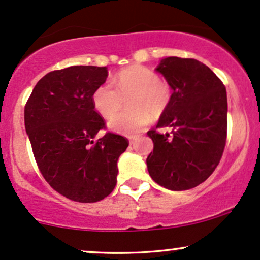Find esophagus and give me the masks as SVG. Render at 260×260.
Returning <instances> with one entry per match:
<instances>
[{"label":"esophagus","mask_w":260,"mask_h":260,"mask_svg":"<svg viewBox=\"0 0 260 260\" xmlns=\"http://www.w3.org/2000/svg\"><path fill=\"white\" fill-rule=\"evenodd\" d=\"M139 139V136L137 135H133V136H129V142H130V145H134V143L136 142V140Z\"/></svg>","instance_id":"34e87169"}]
</instances>
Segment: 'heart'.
<instances>
[{
    "label": "heart",
    "instance_id": "obj_1",
    "mask_svg": "<svg viewBox=\"0 0 260 260\" xmlns=\"http://www.w3.org/2000/svg\"><path fill=\"white\" fill-rule=\"evenodd\" d=\"M111 82L101 84L92 93L96 111L105 119H111L128 103L129 112L112 119L109 127L126 135L139 133L151 123L152 115L159 118L167 112L173 100L172 85L159 78L154 70L133 64L113 76Z\"/></svg>",
    "mask_w": 260,
    "mask_h": 260
}]
</instances>
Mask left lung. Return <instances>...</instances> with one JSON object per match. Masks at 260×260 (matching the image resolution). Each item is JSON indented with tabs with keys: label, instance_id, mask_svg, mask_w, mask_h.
Listing matches in <instances>:
<instances>
[{
	"label": "left lung",
	"instance_id": "8db88e82",
	"mask_svg": "<svg viewBox=\"0 0 260 260\" xmlns=\"http://www.w3.org/2000/svg\"><path fill=\"white\" fill-rule=\"evenodd\" d=\"M157 70L172 85L173 100L147 135L151 178L168 190H190L212 175L228 136V96L220 79L193 58L168 57ZM170 127L172 134L157 131Z\"/></svg>",
	"mask_w": 260,
	"mask_h": 260
}]
</instances>
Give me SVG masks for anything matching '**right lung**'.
I'll return each instance as SVG.
<instances>
[{
    "label": "right lung",
    "instance_id": "add662e5",
    "mask_svg": "<svg viewBox=\"0 0 260 260\" xmlns=\"http://www.w3.org/2000/svg\"><path fill=\"white\" fill-rule=\"evenodd\" d=\"M108 75L107 67L73 66L40 79L24 108L25 130L40 173L68 200L92 203L117 185L119 155L126 137L107 131L92 93Z\"/></svg>",
    "mask_w": 260,
    "mask_h": 260
}]
</instances>
